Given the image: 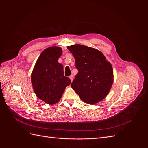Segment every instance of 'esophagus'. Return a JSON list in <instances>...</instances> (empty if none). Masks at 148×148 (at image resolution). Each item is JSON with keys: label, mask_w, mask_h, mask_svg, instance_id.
Instances as JSON below:
<instances>
[{"label": "esophagus", "mask_w": 148, "mask_h": 148, "mask_svg": "<svg viewBox=\"0 0 148 148\" xmlns=\"http://www.w3.org/2000/svg\"><path fill=\"white\" fill-rule=\"evenodd\" d=\"M69 78L70 80H71V82H72L73 80V75H70V76L69 77Z\"/></svg>", "instance_id": "obj_1"}]
</instances>
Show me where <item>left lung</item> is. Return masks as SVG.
Listing matches in <instances>:
<instances>
[{"instance_id": "obj_1", "label": "left lung", "mask_w": 148, "mask_h": 148, "mask_svg": "<svg viewBox=\"0 0 148 148\" xmlns=\"http://www.w3.org/2000/svg\"><path fill=\"white\" fill-rule=\"evenodd\" d=\"M75 59L78 73L71 83L83 102L96 104L108 95L113 83L111 64L100 51L80 44L67 46Z\"/></svg>"}]
</instances>
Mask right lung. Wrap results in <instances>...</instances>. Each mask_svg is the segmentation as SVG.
Here are the masks:
<instances>
[{"instance_id": "obj_1", "label": "right lung", "mask_w": 148, "mask_h": 148, "mask_svg": "<svg viewBox=\"0 0 148 148\" xmlns=\"http://www.w3.org/2000/svg\"><path fill=\"white\" fill-rule=\"evenodd\" d=\"M62 54L59 47L45 49L38 58L31 74L36 95L49 104L58 103L71 83L68 77L64 76L63 65L58 62Z\"/></svg>"}]
</instances>
